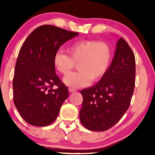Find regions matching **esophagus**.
Masks as SVG:
<instances>
[{
    "label": "esophagus",
    "mask_w": 155,
    "mask_h": 155,
    "mask_svg": "<svg viewBox=\"0 0 155 155\" xmlns=\"http://www.w3.org/2000/svg\"><path fill=\"white\" fill-rule=\"evenodd\" d=\"M68 91L70 92H75L76 91V90L75 88H73V87H69L68 88Z\"/></svg>",
    "instance_id": "esophagus-1"
}]
</instances>
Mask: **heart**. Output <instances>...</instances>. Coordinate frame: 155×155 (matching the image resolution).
<instances>
[{"label":"heart","instance_id":"obj_1","mask_svg":"<svg viewBox=\"0 0 155 155\" xmlns=\"http://www.w3.org/2000/svg\"><path fill=\"white\" fill-rule=\"evenodd\" d=\"M66 51L68 55L62 51L55 54L54 65L59 73L67 75L77 64L79 71L63 79L67 85L73 87L87 86L91 80L97 82L101 79L111 62V48L104 41L80 40L69 45Z\"/></svg>","mask_w":155,"mask_h":155}]
</instances>
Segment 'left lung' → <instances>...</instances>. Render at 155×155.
<instances>
[{"mask_svg":"<svg viewBox=\"0 0 155 155\" xmlns=\"http://www.w3.org/2000/svg\"><path fill=\"white\" fill-rule=\"evenodd\" d=\"M134 53L124 38L116 44L114 59L98 83L80 91L83 97L80 120L93 131H104L119 121L130 106L135 82Z\"/></svg>","mask_w":155,"mask_h":155,"instance_id":"left-lung-1","label":"left lung"}]
</instances>
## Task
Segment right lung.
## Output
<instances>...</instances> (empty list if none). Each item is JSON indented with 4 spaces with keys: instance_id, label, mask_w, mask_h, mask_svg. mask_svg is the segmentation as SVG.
<instances>
[{
    "instance_id": "1",
    "label": "right lung",
    "mask_w": 155,
    "mask_h": 155,
    "mask_svg": "<svg viewBox=\"0 0 155 155\" xmlns=\"http://www.w3.org/2000/svg\"><path fill=\"white\" fill-rule=\"evenodd\" d=\"M78 35L44 25L35 29L23 43L15 68L13 101L29 124L46 126L56 119L69 94L56 74L54 56L62 44ZM54 86L57 88H53Z\"/></svg>"
}]
</instances>
